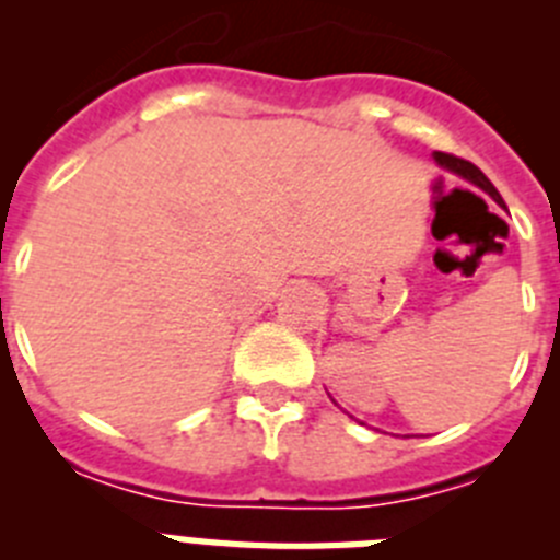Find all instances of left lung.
<instances>
[{
    "instance_id": "obj_1",
    "label": "left lung",
    "mask_w": 560,
    "mask_h": 560,
    "mask_svg": "<svg viewBox=\"0 0 560 560\" xmlns=\"http://www.w3.org/2000/svg\"><path fill=\"white\" fill-rule=\"evenodd\" d=\"M434 160H438L443 167H448V171L459 173L463 179H468V182H474V185H477V187H482V190L488 192V196H493V201H497V205H504L502 196H499V192H497V187H493L491 182H488V176H485V173L479 171V167L474 165V162L463 160V156H454V153H443V151L434 153Z\"/></svg>"
}]
</instances>
